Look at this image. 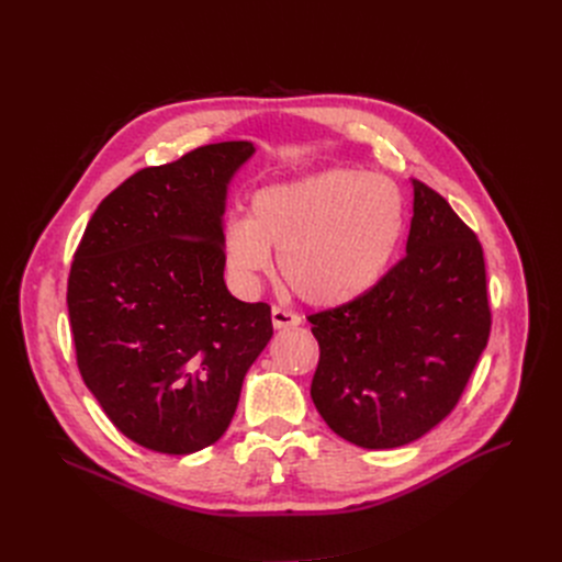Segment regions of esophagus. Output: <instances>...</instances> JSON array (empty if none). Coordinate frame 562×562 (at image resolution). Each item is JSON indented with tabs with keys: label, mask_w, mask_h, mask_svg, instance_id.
Segmentation results:
<instances>
[{
	"label": "esophagus",
	"mask_w": 562,
	"mask_h": 562,
	"mask_svg": "<svg viewBox=\"0 0 562 562\" xmlns=\"http://www.w3.org/2000/svg\"><path fill=\"white\" fill-rule=\"evenodd\" d=\"M271 318H273V326L280 330V328H296V326H301L303 323V318L296 314V312H291V310H284V307H280V305H276L273 310H271Z\"/></svg>",
	"instance_id": "1"
}]
</instances>
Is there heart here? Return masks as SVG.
Listing matches in <instances>:
<instances>
[{
	"label": "heart",
	"instance_id": "obj_1",
	"mask_svg": "<svg viewBox=\"0 0 562 562\" xmlns=\"http://www.w3.org/2000/svg\"><path fill=\"white\" fill-rule=\"evenodd\" d=\"M405 225L401 189L382 175L321 170L255 193L250 216H229V273L255 284L280 252L284 282L321 307L356 301L382 278Z\"/></svg>",
	"mask_w": 562,
	"mask_h": 562
}]
</instances>
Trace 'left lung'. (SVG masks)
Instances as JSON below:
<instances>
[{
    "label": "left lung",
    "mask_w": 562,
    "mask_h": 562,
    "mask_svg": "<svg viewBox=\"0 0 562 562\" xmlns=\"http://www.w3.org/2000/svg\"><path fill=\"white\" fill-rule=\"evenodd\" d=\"M405 250L364 296L307 316L321 350L312 401L364 449L409 445L449 417L490 339L483 246L419 180Z\"/></svg>",
    "instance_id": "8db88e82"
}]
</instances>
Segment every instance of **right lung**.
Wrapping results in <instances>:
<instances>
[{
    "instance_id": "add662e5",
    "label": "right lung",
    "mask_w": 562,
    "mask_h": 562,
    "mask_svg": "<svg viewBox=\"0 0 562 562\" xmlns=\"http://www.w3.org/2000/svg\"><path fill=\"white\" fill-rule=\"evenodd\" d=\"M248 140L134 172L88 221L68 278L77 367L136 445L187 456L227 430L246 371L273 337L271 305L225 286L223 210Z\"/></svg>"
}]
</instances>
